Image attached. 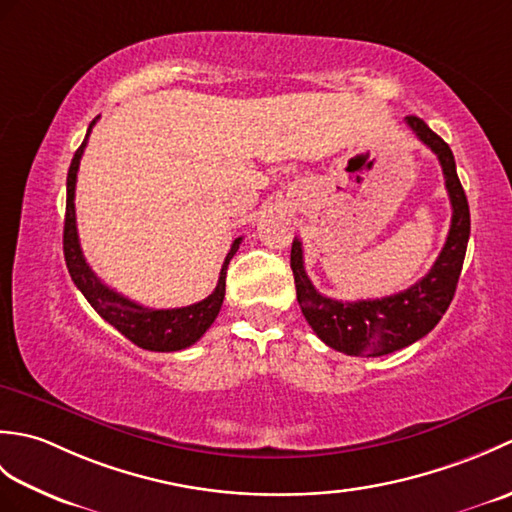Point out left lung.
Here are the masks:
<instances>
[{
  "instance_id": "obj_1",
  "label": "left lung",
  "mask_w": 512,
  "mask_h": 512,
  "mask_svg": "<svg viewBox=\"0 0 512 512\" xmlns=\"http://www.w3.org/2000/svg\"><path fill=\"white\" fill-rule=\"evenodd\" d=\"M405 123L438 156L453 209L447 242H444L442 253L429 273L411 288L396 292L391 297L339 301L321 295L312 286L310 277L306 275V266H303V246L297 237L290 250V268L295 275L297 301L303 317L325 345L350 356L391 354L416 343L436 328L453 301L462 273L466 244H469V202H466V193L460 184L458 171H455L451 147L436 132H431L422 118L407 116Z\"/></svg>"
}]
</instances>
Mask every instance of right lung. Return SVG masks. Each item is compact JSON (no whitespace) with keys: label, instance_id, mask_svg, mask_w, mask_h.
<instances>
[{"label":"right lung","instance_id":"right-lung-1","mask_svg":"<svg viewBox=\"0 0 512 512\" xmlns=\"http://www.w3.org/2000/svg\"><path fill=\"white\" fill-rule=\"evenodd\" d=\"M96 118L90 123L88 136ZM88 140L76 149L68 171V200H65V224H63V255L68 264V273L72 281L83 292V297L90 301V306L101 314V317L114 325L125 339L134 345L143 347L149 352H178L184 347L193 345L202 339V334L211 328L217 314H220L224 292H226V268L233 255L237 253L242 237H237L231 250L222 264L220 279L209 297L193 303L187 308H169L156 310L145 308L140 303L123 297L121 292L107 288L103 281L96 277L94 270L88 266L79 244V233H76V211H74V189H76V173H79V162Z\"/></svg>","mask_w":512,"mask_h":512}]
</instances>
